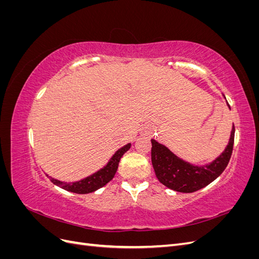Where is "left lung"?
<instances>
[{
    "mask_svg": "<svg viewBox=\"0 0 259 259\" xmlns=\"http://www.w3.org/2000/svg\"><path fill=\"white\" fill-rule=\"evenodd\" d=\"M223 96L226 99L224 94ZM228 107L230 108L229 105ZM233 142L234 125H232L228 145L221 155L205 165H193L180 159L166 146L151 139V162L155 176L161 184L174 191L184 193L198 191L214 182L225 170L231 158Z\"/></svg>",
    "mask_w": 259,
    "mask_h": 259,
    "instance_id": "obj_1",
    "label": "left lung"
}]
</instances>
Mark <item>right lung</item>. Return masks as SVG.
<instances>
[{"label":"right lung","instance_id":"1","mask_svg":"<svg viewBox=\"0 0 259 259\" xmlns=\"http://www.w3.org/2000/svg\"><path fill=\"white\" fill-rule=\"evenodd\" d=\"M131 145L132 144L128 143L125 146H123L122 148H120L119 150L111 156V159L108 161V163L103 168L97 170L96 173H94L88 177L79 180V182L65 183V182H60L58 179H55L49 175L46 176L51 179L52 183H54L56 186L62 188V189H65L67 191L79 193V194H86V193L94 192L98 190L99 188L106 186L114 177L117 166H119V162L123 156V154L127 150H130Z\"/></svg>","mask_w":259,"mask_h":259}]
</instances>
